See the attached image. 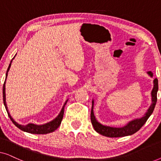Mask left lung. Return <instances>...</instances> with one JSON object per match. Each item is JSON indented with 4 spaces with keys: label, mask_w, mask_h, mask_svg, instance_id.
<instances>
[{
    "label": "left lung",
    "mask_w": 161,
    "mask_h": 161,
    "mask_svg": "<svg viewBox=\"0 0 161 161\" xmlns=\"http://www.w3.org/2000/svg\"><path fill=\"white\" fill-rule=\"evenodd\" d=\"M147 74L149 77L153 78V74L152 72H147ZM158 91V80L157 78H155L153 80V89L151 92V97H152V103L149 108L144 116L141 118L134 119L130 121L126 125L123 127H111L107 126L101 124L97 119L94 114V101L92 100V106L91 111V121L92 124L93 125L94 130L98 133L101 135L107 136V137H123V136L133 135L136 132L139 130L143 125L146 123L147 120L148 119L151 114L155 109L156 102H157V93Z\"/></svg>",
    "instance_id": "1"
}]
</instances>
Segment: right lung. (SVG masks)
Masks as SVG:
<instances>
[{
  "mask_svg": "<svg viewBox=\"0 0 161 161\" xmlns=\"http://www.w3.org/2000/svg\"><path fill=\"white\" fill-rule=\"evenodd\" d=\"M15 56H16V55H15ZM15 56H14V57H15ZM14 58H13V59H14ZM13 59H12V60H13ZM12 60L11 61L9 65H8L7 71H6V78H7L8 72L10 69L11 65H12ZM5 84H6V80H5V82H4V84H3V104H4V105H5L6 111H7L8 115V116H9L10 119L12 120V122L13 123H14V125H15V126L18 127L19 129H20L21 130H23L24 132H27V133H32V134H47V133H52V132L55 131L57 128H58V127H59V125H61V121H62V119H63V116H64V106H65L66 103H67L68 100H66L65 103L63 105L62 108H61V110L60 113L58 114V115L54 119L50 121V122H47V123H45V124H43V125H36V124H33V123H28V124L26 125H23L19 124V123H17L16 121H15L14 119L12 117V116L10 115L9 112H8L7 105H6V102Z\"/></svg>",
  "mask_w": 161,
  "mask_h": 161,
  "instance_id": "add662e5",
  "label": "right lung"
}]
</instances>
